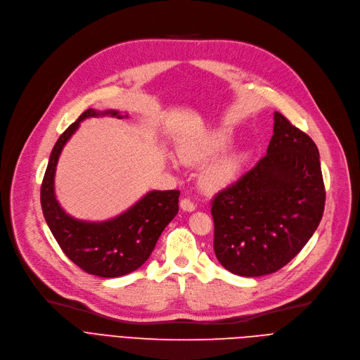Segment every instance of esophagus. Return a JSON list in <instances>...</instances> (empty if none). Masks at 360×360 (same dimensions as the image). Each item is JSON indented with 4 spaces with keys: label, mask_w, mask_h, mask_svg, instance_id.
Masks as SVG:
<instances>
[{
    "label": "esophagus",
    "mask_w": 360,
    "mask_h": 360,
    "mask_svg": "<svg viewBox=\"0 0 360 360\" xmlns=\"http://www.w3.org/2000/svg\"><path fill=\"white\" fill-rule=\"evenodd\" d=\"M180 207L183 209V210H186V212H193V210L196 209V205L190 200L188 198H184V199H181V202H180Z\"/></svg>",
    "instance_id": "34e87169"
}]
</instances>
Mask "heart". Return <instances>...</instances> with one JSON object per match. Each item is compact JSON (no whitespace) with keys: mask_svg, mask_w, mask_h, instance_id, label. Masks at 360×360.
Masks as SVG:
<instances>
[{"mask_svg":"<svg viewBox=\"0 0 360 360\" xmlns=\"http://www.w3.org/2000/svg\"><path fill=\"white\" fill-rule=\"evenodd\" d=\"M229 145V134L225 131H215L183 142L179 148V155L184 164L202 165L224 153ZM247 160V151H236L210 162L202 173L203 188L207 192H219V190L234 184Z\"/></svg>","mask_w":360,"mask_h":360,"instance_id":"obj_1","label":"heart"}]
</instances>
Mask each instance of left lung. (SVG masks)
<instances>
[{"mask_svg":"<svg viewBox=\"0 0 360 360\" xmlns=\"http://www.w3.org/2000/svg\"><path fill=\"white\" fill-rule=\"evenodd\" d=\"M324 203L319 148L274 112L267 154L212 200L218 262L245 278L278 271L312 237Z\"/></svg>","mask_w":360,"mask_h":360,"instance_id":"8db88e82","label":"left lung"}]
</instances>
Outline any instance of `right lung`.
Masks as SVG:
<instances>
[{
	"mask_svg": "<svg viewBox=\"0 0 360 360\" xmlns=\"http://www.w3.org/2000/svg\"><path fill=\"white\" fill-rule=\"evenodd\" d=\"M122 116L117 110L84 112L56 141L40 187V203L46 224L67 257L84 271L100 278H119L141 267L164 228L179 212V190H153L128 210L109 221L89 222L70 217L55 196V172L62 148L89 117Z\"/></svg>",
	"mask_w": 360,
	"mask_h": 360,
	"instance_id": "obj_1",
	"label": "right lung"
}]
</instances>
